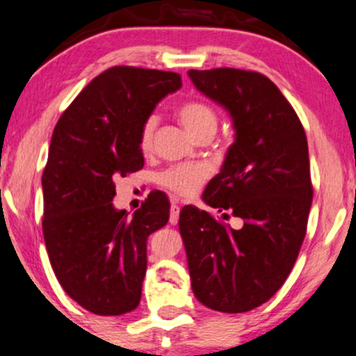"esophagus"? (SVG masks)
<instances>
[{"mask_svg": "<svg viewBox=\"0 0 356 356\" xmlns=\"http://www.w3.org/2000/svg\"><path fill=\"white\" fill-rule=\"evenodd\" d=\"M179 205H178V202H173V204H171V209H170V222L171 224H178V219H179Z\"/></svg>", "mask_w": 356, "mask_h": 356, "instance_id": "1", "label": "esophagus"}]
</instances>
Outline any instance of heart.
Returning a JSON list of instances; mask_svg holds the SVG:
<instances>
[{
  "mask_svg": "<svg viewBox=\"0 0 356 356\" xmlns=\"http://www.w3.org/2000/svg\"><path fill=\"white\" fill-rule=\"evenodd\" d=\"M177 115L186 131L193 134L195 137H200L204 134H216L219 117L217 112L205 102L188 100L183 102L177 108ZM156 131V117L151 115L143 122L139 131V146L143 151H149L152 146ZM209 177V168L205 164H175L158 175V183L170 192L190 197L197 192Z\"/></svg>",
  "mask_w": 356,
  "mask_h": 356,
  "instance_id": "heart-1",
  "label": "heart"
}]
</instances>
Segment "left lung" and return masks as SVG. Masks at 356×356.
I'll return each mask as SVG.
<instances>
[{"mask_svg": "<svg viewBox=\"0 0 356 356\" xmlns=\"http://www.w3.org/2000/svg\"><path fill=\"white\" fill-rule=\"evenodd\" d=\"M193 85L231 113L236 140L210 179L205 204L179 212L195 297L219 312H248L277 293L292 271L312 204L307 137L277 85L256 71H188Z\"/></svg>", "mask_w": 356, "mask_h": 356, "instance_id": "1", "label": "left lung"}]
</instances>
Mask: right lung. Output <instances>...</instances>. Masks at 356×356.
I'll return each mask as SVG.
<instances>
[{"label": "right lung", "mask_w": 356, "mask_h": 356, "mask_svg": "<svg viewBox=\"0 0 356 356\" xmlns=\"http://www.w3.org/2000/svg\"><path fill=\"white\" fill-rule=\"evenodd\" d=\"M179 88L178 72L113 66L56 124L42 175V231L64 292L93 314L120 316L139 305L147 238L168 224L170 200L156 190L131 217L113 207L115 179L143 170L140 125Z\"/></svg>", "instance_id": "right-lung-1"}]
</instances>
